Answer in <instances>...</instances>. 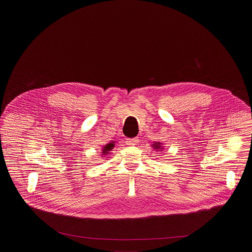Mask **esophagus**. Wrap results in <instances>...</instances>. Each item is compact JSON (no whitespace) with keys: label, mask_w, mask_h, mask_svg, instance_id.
I'll return each instance as SVG.
<instances>
[{"label":"esophagus","mask_w":252,"mask_h":252,"mask_svg":"<svg viewBox=\"0 0 252 252\" xmlns=\"http://www.w3.org/2000/svg\"><path fill=\"white\" fill-rule=\"evenodd\" d=\"M126 143L129 146H133V145H136V143L138 142V138L137 137H133V138H126Z\"/></svg>","instance_id":"esophagus-1"}]
</instances>
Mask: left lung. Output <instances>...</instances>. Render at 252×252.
<instances>
[{"label": "left lung", "instance_id": "left-lung-1", "mask_svg": "<svg viewBox=\"0 0 252 252\" xmlns=\"http://www.w3.org/2000/svg\"><path fill=\"white\" fill-rule=\"evenodd\" d=\"M159 145H160V142H156L154 148H156V149H159V148H160V146H159ZM156 149H155V150H156Z\"/></svg>", "mask_w": 252, "mask_h": 252}]
</instances>
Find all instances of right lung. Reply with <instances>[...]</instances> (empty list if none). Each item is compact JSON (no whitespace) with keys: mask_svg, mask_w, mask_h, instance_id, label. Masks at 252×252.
<instances>
[{"mask_svg":"<svg viewBox=\"0 0 252 252\" xmlns=\"http://www.w3.org/2000/svg\"><path fill=\"white\" fill-rule=\"evenodd\" d=\"M114 147H115V143H114V142H111V143H109V145H106V146L103 148L102 154H103V155H107L112 149H114Z\"/></svg>","mask_w":252,"mask_h":252,"instance_id":"obj_1","label":"right lung"}]
</instances>
